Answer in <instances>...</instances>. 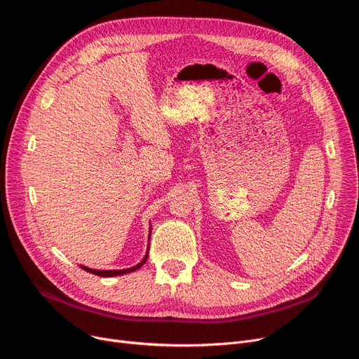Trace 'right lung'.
I'll use <instances>...</instances> for the list:
<instances>
[{
    "label": "right lung",
    "mask_w": 359,
    "mask_h": 359,
    "mask_svg": "<svg viewBox=\"0 0 359 359\" xmlns=\"http://www.w3.org/2000/svg\"><path fill=\"white\" fill-rule=\"evenodd\" d=\"M151 231V230H149ZM149 236H151V233H149ZM147 257H148V252H147V255H145V257L138 263L137 266H134V268H128V269H119V271H96V269H90V268H87V266H83V265H80V268H83L84 271H87V272H90V273H94V275H97V276H118V275H123V273H129V272H134V271H137V269H140L144 263H145V260H147Z\"/></svg>",
    "instance_id": "obj_1"
}]
</instances>
